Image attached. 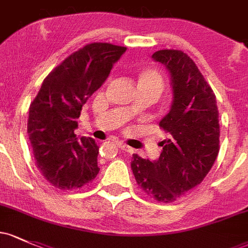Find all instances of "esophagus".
<instances>
[{
	"label": "esophagus",
	"instance_id": "1",
	"mask_svg": "<svg viewBox=\"0 0 248 248\" xmlns=\"http://www.w3.org/2000/svg\"><path fill=\"white\" fill-rule=\"evenodd\" d=\"M118 146H119L120 149H122V151H124V152H126V153H128V154H133V153H134V149H133L132 147L124 145V142H118Z\"/></svg>",
	"mask_w": 248,
	"mask_h": 248
}]
</instances>
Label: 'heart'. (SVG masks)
I'll return each mask as SVG.
<instances>
[{"label":"heart","instance_id":"1","mask_svg":"<svg viewBox=\"0 0 248 248\" xmlns=\"http://www.w3.org/2000/svg\"><path fill=\"white\" fill-rule=\"evenodd\" d=\"M138 83L141 88H147L159 95L164 89V78L160 72L155 68H143L138 76Z\"/></svg>","mask_w":248,"mask_h":248}]
</instances>
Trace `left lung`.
I'll list each match as a JSON object with an SVG mask.
<instances>
[{
    "mask_svg": "<svg viewBox=\"0 0 248 248\" xmlns=\"http://www.w3.org/2000/svg\"><path fill=\"white\" fill-rule=\"evenodd\" d=\"M170 74L173 100L159 126L168 133L159 159L133 154L132 170L140 188L160 202H170L201 184L219 153V111L213 91L193 60L181 50L152 55Z\"/></svg>",
    "mask_w": 248,
    "mask_h": 248,
    "instance_id": "obj_1",
    "label": "left lung"
}]
</instances>
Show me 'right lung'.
Listing matches in <instances>:
<instances>
[{"label": "right lung", "instance_id": "add662e5", "mask_svg": "<svg viewBox=\"0 0 248 248\" xmlns=\"http://www.w3.org/2000/svg\"><path fill=\"white\" fill-rule=\"evenodd\" d=\"M126 47L91 43L75 51L43 81L29 108L28 137L35 162L60 189L82 187L96 178L99 147L92 138L78 140L82 106L105 83Z\"/></svg>", "mask_w": 248, "mask_h": 248}]
</instances>
